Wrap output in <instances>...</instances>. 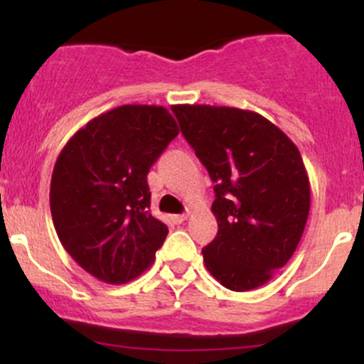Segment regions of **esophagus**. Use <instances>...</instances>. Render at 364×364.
Returning a JSON list of instances; mask_svg holds the SVG:
<instances>
[{"label": "esophagus", "instance_id": "34e87169", "mask_svg": "<svg viewBox=\"0 0 364 364\" xmlns=\"http://www.w3.org/2000/svg\"><path fill=\"white\" fill-rule=\"evenodd\" d=\"M188 217H190V214H176V215H173V220L176 224H181V223H185Z\"/></svg>", "mask_w": 364, "mask_h": 364}]
</instances>
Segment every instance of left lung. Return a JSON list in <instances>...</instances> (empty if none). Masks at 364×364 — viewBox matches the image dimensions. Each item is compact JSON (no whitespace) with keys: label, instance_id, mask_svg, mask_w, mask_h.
Masks as SVG:
<instances>
[{"label":"left lung","instance_id":"left-lung-1","mask_svg":"<svg viewBox=\"0 0 364 364\" xmlns=\"http://www.w3.org/2000/svg\"><path fill=\"white\" fill-rule=\"evenodd\" d=\"M173 112L215 183L217 236L207 270L231 291L274 277L298 248L310 212V179L289 136L255 111L178 104Z\"/></svg>","mask_w":364,"mask_h":364}]
</instances>
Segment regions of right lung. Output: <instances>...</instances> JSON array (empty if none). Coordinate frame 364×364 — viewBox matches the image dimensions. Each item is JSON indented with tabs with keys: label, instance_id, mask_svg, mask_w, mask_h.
<instances>
[{
	"label": "right lung",
	"instance_id": "1",
	"mask_svg": "<svg viewBox=\"0 0 364 364\" xmlns=\"http://www.w3.org/2000/svg\"><path fill=\"white\" fill-rule=\"evenodd\" d=\"M179 133L162 106L102 112L63 147L51 178L53 224L85 272L127 284L152 265L168 225L150 214L147 174Z\"/></svg>",
	"mask_w": 364,
	"mask_h": 364
}]
</instances>
